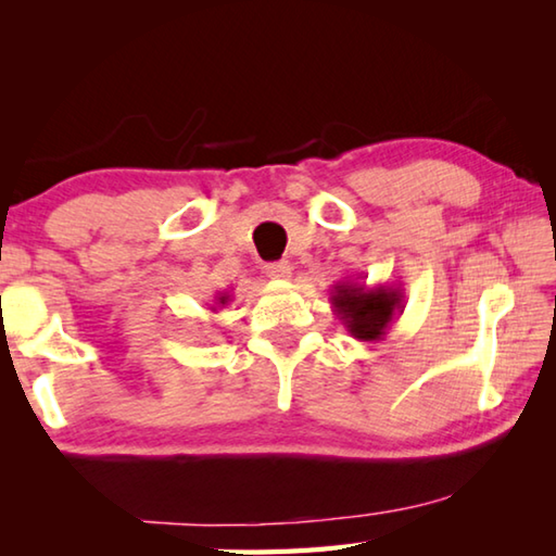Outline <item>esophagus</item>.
Returning a JSON list of instances; mask_svg holds the SVG:
<instances>
[{
	"label": "esophagus",
	"instance_id": "34e87169",
	"mask_svg": "<svg viewBox=\"0 0 556 556\" xmlns=\"http://www.w3.org/2000/svg\"><path fill=\"white\" fill-rule=\"evenodd\" d=\"M265 271H267V277H271V279H289L291 277V265L287 260L269 262V265H265Z\"/></svg>",
	"mask_w": 556,
	"mask_h": 556
}]
</instances>
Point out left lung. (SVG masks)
I'll return each instance as SVG.
<instances>
[{"label": "left lung", "mask_w": 556, "mask_h": 556, "mask_svg": "<svg viewBox=\"0 0 556 556\" xmlns=\"http://www.w3.org/2000/svg\"><path fill=\"white\" fill-rule=\"evenodd\" d=\"M331 306L355 341L380 343L394 318L404 312V296L400 289L388 285L365 287L343 279L331 289Z\"/></svg>", "instance_id": "obj_1"}]
</instances>
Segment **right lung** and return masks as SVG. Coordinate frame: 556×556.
I'll return each instance as SVG.
<instances>
[{"mask_svg": "<svg viewBox=\"0 0 556 556\" xmlns=\"http://www.w3.org/2000/svg\"><path fill=\"white\" fill-rule=\"evenodd\" d=\"M230 301V294L228 291H218V294H215V306H225ZM215 306H213V312H215Z\"/></svg>", "mask_w": 556, "mask_h": 556, "instance_id": "add662e5", "label": "right lung"}]
</instances>
